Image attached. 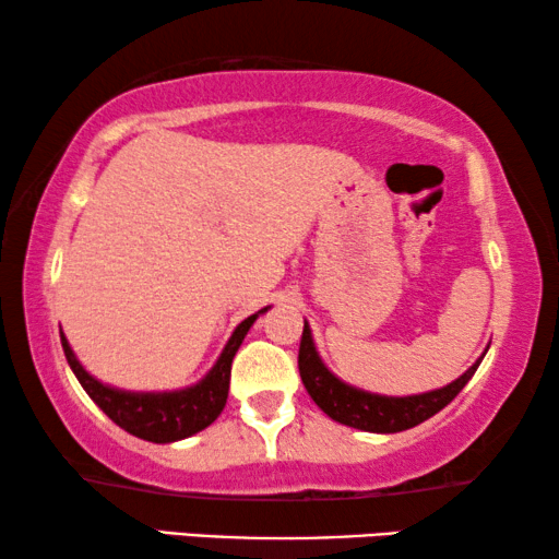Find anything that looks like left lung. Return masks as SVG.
I'll return each instance as SVG.
<instances>
[{"label": "left lung", "instance_id": "left-lung-1", "mask_svg": "<svg viewBox=\"0 0 559 559\" xmlns=\"http://www.w3.org/2000/svg\"><path fill=\"white\" fill-rule=\"evenodd\" d=\"M480 358L455 379L453 384L435 389V392L415 394V396H381L369 394L361 389H354L335 379L325 364L320 361L316 343H312L310 328L305 323L300 338V354H297V366H300L302 384L312 396V402L325 412L335 423L356 427L364 432H402L409 430L432 415H438L442 407H448L455 400L457 392L468 384L473 373H476Z\"/></svg>", "mask_w": 559, "mask_h": 559}]
</instances>
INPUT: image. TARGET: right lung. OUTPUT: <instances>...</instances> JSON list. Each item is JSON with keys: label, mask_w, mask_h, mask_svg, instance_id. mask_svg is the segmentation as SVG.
Returning <instances> with one entry per match:
<instances>
[{"label": "right lung", "mask_w": 559, "mask_h": 559, "mask_svg": "<svg viewBox=\"0 0 559 559\" xmlns=\"http://www.w3.org/2000/svg\"><path fill=\"white\" fill-rule=\"evenodd\" d=\"M259 312H266V308ZM259 312L239 323L231 338H228L224 354H221L216 366L209 371V377L198 381L195 386L180 389V392L134 394L104 386L102 381H96L79 364L63 333H60V343H63L66 358L71 364L75 379L81 381L86 394L106 412L111 423H117L121 430L134 435V438L150 442H175L205 430L224 412L228 400V381H231V361L241 346L243 335L249 333V328L259 318Z\"/></svg>", "instance_id": "obj_1"}]
</instances>
